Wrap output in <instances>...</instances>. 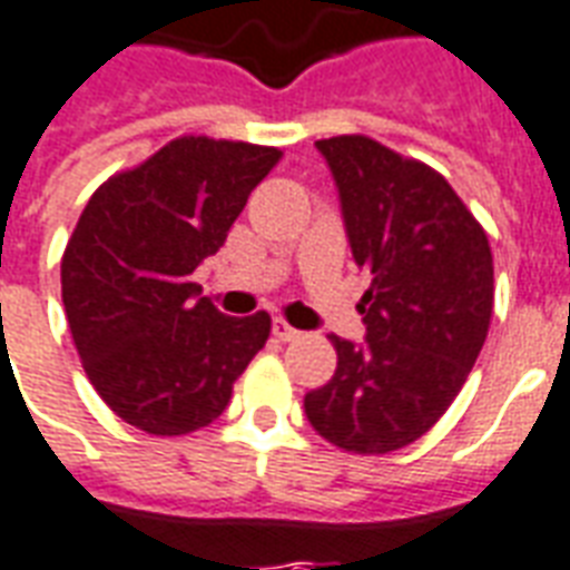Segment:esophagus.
I'll return each instance as SVG.
<instances>
[{
	"label": "esophagus",
	"mask_w": 570,
	"mask_h": 570,
	"mask_svg": "<svg viewBox=\"0 0 570 570\" xmlns=\"http://www.w3.org/2000/svg\"><path fill=\"white\" fill-rule=\"evenodd\" d=\"M273 336H279L282 343H294V340H301V331L291 327L285 318H276V322H273Z\"/></svg>",
	"instance_id": "34e87169"
}]
</instances>
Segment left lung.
Returning <instances> with one entry per match:
<instances>
[{
  "instance_id": "1",
  "label": "left lung",
  "mask_w": 570,
  "mask_h": 570,
  "mask_svg": "<svg viewBox=\"0 0 570 570\" xmlns=\"http://www.w3.org/2000/svg\"><path fill=\"white\" fill-rule=\"evenodd\" d=\"M334 173L355 264L371 269L358 313L367 340L331 334L334 376L303 397L309 425L340 450L382 455L434 428L489 334V236L450 181L371 136L318 139Z\"/></svg>"
}]
</instances>
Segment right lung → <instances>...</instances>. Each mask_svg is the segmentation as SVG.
Listing matches in <instances>:
<instances>
[{"label": "right lung", "mask_w": 570, "mask_h": 570, "mask_svg": "<svg viewBox=\"0 0 570 570\" xmlns=\"http://www.w3.org/2000/svg\"><path fill=\"white\" fill-rule=\"evenodd\" d=\"M279 157L178 136L102 181L81 212L60 264L66 318L87 380L127 425L157 438L206 428L267 343V313H218L190 276Z\"/></svg>", "instance_id": "right-lung-1"}]
</instances>
